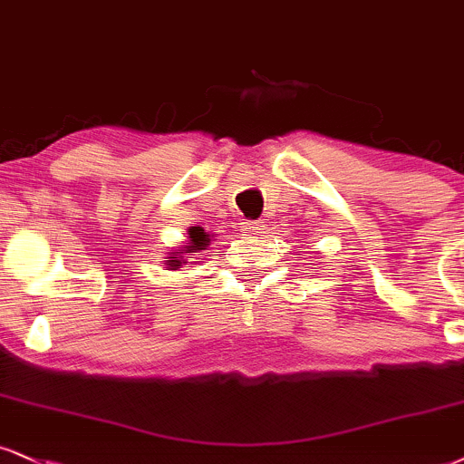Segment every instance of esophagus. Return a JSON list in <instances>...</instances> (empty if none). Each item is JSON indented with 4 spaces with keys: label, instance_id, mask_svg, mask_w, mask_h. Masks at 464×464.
<instances>
[{
    "label": "esophagus",
    "instance_id": "1",
    "mask_svg": "<svg viewBox=\"0 0 464 464\" xmlns=\"http://www.w3.org/2000/svg\"><path fill=\"white\" fill-rule=\"evenodd\" d=\"M243 232L247 234V237H258V234L262 232V223L260 221H245Z\"/></svg>",
    "mask_w": 464,
    "mask_h": 464
}]
</instances>
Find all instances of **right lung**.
<instances>
[{
	"label": "right lung",
	"mask_w": 464,
	"mask_h": 464,
	"mask_svg": "<svg viewBox=\"0 0 464 464\" xmlns=\"http://www.w3.org/2000/svg\"><path fill=\"white\" fill-rule=\"evenodd\" d=\"M210 245V234L204 232V227H191L188 230L187 243L182 247H176L169 251L168 258L163 260L165 271H179L180 266H185L188 258L198 254V251H204Z\"/></svg>",
	"instance_id": "1"
}]
</instances>
